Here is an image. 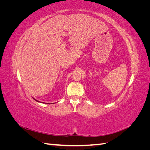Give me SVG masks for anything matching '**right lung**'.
Masks as SVG:
<instances>
[{
	"mask_svg": "<svg viewBox=\"0 0 150 150\" xmlns=\"http://www.w3.org/2000/svg\"><path fill=\"white\" fill-rule=\"evenodd\" d=\"M34 100H35V101H38V102H39V101H38V100H36V99H34Z\"/></svg>",
	"mask_w": 150,
	"mask_h": 150,
	"instance_id": "obj_1",
	"label": "right lung"
}]
</instances>
